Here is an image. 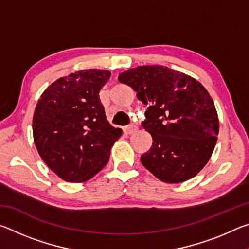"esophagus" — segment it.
I'll return each mask as SVG.
<instances>
[{
  "label": "esophagus",
  "mask_w": 249,
  "mask_h": 249,
  "mask_svg": "<svg viewBox=\"0 0 249 249\" xmlns=\"http://www.w3.org/2000/svg\"><path fill=\"white\" fill-rule=\"evenodd\" d=\"M136 130H137L136 125H128V126H126V127H125V133L128 134V135L135 133Z\"/></svg>",
  "instance_id": "obj_1"
}]
</instances>
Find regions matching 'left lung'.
<instances>
[{
	"label": "left lung",
	"mask_w": 249,
	"mask_h": 249,
	"mask_svg": "<svg viewBox=\"0 0 249 249\" xmlns=\"http://www.w3.org/2000/svg\"><path fill=\"white\" fill-rule=\"evenodd\" d=\"M148 105L142 127L153 145L141 161L156 178L179 183L193 178L212 155L218 116L209 92L190 75L163 66H140L119 75Z\"/></svg>",
	"instance_id": "obj_1"
}]
</instances>
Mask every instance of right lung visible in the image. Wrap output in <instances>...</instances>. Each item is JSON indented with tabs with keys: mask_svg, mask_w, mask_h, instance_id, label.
<instances>
[{
	"mask_svg": "<svg viewBox=\"0 0 249 249\" xmlns=\"http://www.w3.org/2000/svg\"><path fill=\"white\" fill-rule=\"evenodd\" d=\"M108 70H79L50 84L40 95L33 117L38 154L59 178L84 182L107 165L121 128L108 123L100 90Z\"/></svg>",
	"mask_w": 249,
	"mask_h": 249,
	"instance_id": "right-lung-1",
	"label": "right lung"
}]
</instances>
